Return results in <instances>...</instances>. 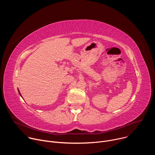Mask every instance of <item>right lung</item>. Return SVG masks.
I'll return each mask as SVG.
<instances>
[{"instance_id": "obj_1", "label": "right lung", "mask_w": 155, "mask_h": 155, "mask_svg": "<svg viewBox=\"0 0 155 155\" xmlns=\"http://www.w3.org/2000/svg\"><path fill=\"white\" fill-rule=\"evenodd\" d=\"M19 94H20V95H21V94H20V93H19Z\"/></svg>"}]
</instances>
